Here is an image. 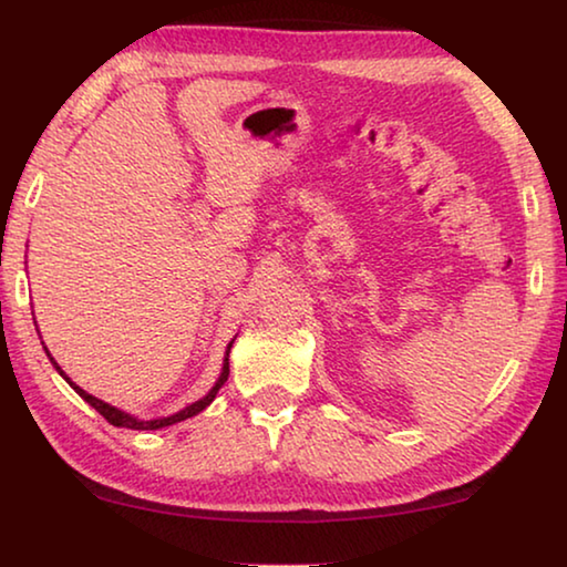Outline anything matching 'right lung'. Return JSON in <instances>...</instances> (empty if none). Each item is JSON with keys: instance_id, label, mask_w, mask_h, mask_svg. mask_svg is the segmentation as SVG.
<instances>
[{"instance_id": "right-lung-1", "label": "right lung", "mask_w": 567, "mask_h": 567, "mask_svg": "<svg viewBox=\"0 0 567 567\" xmlns=\"http://www.w3.org/2000/svg\"><path fill=\"white\" fill-rule=\"evenodd\" d=\"M233 342H235V340H229L227 350H225V360H223V373H219V379L215 381V385H212L207 396H202L199 401H194V404L184 406L182 412H176V414H171V416H158V420H137L135 414H127V412H122V409L112 406V404H106V401H102V399L92 396V393H86L84 389H81V385L73 383V381L69 379V375H65V373L61 371V365L55 363V360L51 358V352H48V348H45V352H48V358H51V363L55 365V371H59V373L63 375V379L71 383V389L76 391L79 396L84 399L89 406H94L96 412H100L106 422L114 424V426H127V430H161V426H171V424H176V422H184V420H188V416H196V414H199V412H204V409H207V406L212 404V401H215L217 391L223 389L225 381H227V375H229V348H233Z\"/></svg>"}]
</instances>
